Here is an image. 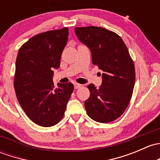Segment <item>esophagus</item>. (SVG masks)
Instances as JSON below:
<instances>
[{
  "label": "esophagus",
  "mask_w": 160,
  "mask_h": 160,
  "mask_svg": "<svg viewBox=\"0 0 160 160\" xmlns=\"http://www.w3.org/2000/svg\"><path fill=\"white\" fill-rule=\"evenodd\" d=\"M81 87H82V85L80 84V83H74V88L75 89H79V88H80Z\"/></svg>",
  "instance_id": "1"
}]
</instances>
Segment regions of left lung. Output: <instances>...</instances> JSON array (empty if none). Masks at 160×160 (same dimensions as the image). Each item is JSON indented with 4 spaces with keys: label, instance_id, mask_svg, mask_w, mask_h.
Listing matches in <instances>:
<instances>
[{
    "label": "left lung",
    "instance_id": "8db88e82",
    "mask_svg": "<svg viewBox=\"0 0 160 160\" xmlns=\"http://www.w3.org/2000/svg\"><path fill=\"white\" fill-rule=\"evenodd\" d=\"M78 39L89 48L94 65L102 70V82L98 89L87 86L90 96L84 102L92 120L112 122L120 117L132 97L135 83L134 63L122 38L100 27L76 28Z\"/></svg>",
    "mask_w": 160,
    "mask_h": 160
}]
</instances>
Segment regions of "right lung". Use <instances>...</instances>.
<instances>
[{"instance_id":"add662e5","label":"right lung","mask_w":160,"mask_h":160,"mask_svg":"<svg viewBox=\"0 0 160 160\" xmlns=\"http://www.w3.org/2000/svg\"><path fill=\"white\" fill-rule=\"evenodd\" d=\"M68 40V28L39 33L24 43L18 51L13 86L20 105L34 123L56 125L64 115L73 91L71 83L53 82V69Z\"/></svg>"}]
</instances>
